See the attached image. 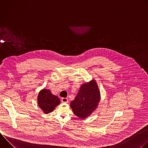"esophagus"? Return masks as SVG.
Masks as SVG:
<instances>
[{
  "label": "esophagus",
  "instance_id": "1",
  "mask_svg": "<svg viewBox=\"0 0 148 148\" xmlns=\"http://www.w3.org/2000/svg\"><path fill=\"white\" fill-rule=\"evenodd\" d=\"M61 101L62 102H64V103H67L69 102V99L67 98H62L61 99Z\"/></svg>",
  "mask_w": 148,
  "mask_h": 148
}]
</instances>
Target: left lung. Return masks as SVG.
<instances>
[{
	"instance_id": "1",
	"label": "left lung",
	"mask_w": 148,
	"mask_h": 148,
	"mask_svg": "<svg viewBox=\"0 0 148 148\" xmlns=\"http://www.w3.org/2000/svg\"><path fill=\"white\" fill-rule=\"evenodd\" d=\"M101 99L95 80L82 84L75 99L70 103L74 114L81 119L86 118L95 111Z\"/></svg>"
}]
</instances>
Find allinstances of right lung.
I'll use <instances>...</instances> for the list:
<instances>
[{
    "label": "right lung",
    "mask_w": 148,
    "mask_h": 148,
    "mask_svg": "<svg viewBox=\"0 0 148 148\" xmlns=\"http://www.w3.org/2000/svg\"><path fill=\"white\" fill-rule=\"evenodd\" d=\"M37 102L41 110L47 114L51 112L60 103V99L57 96L53 95L50 90L44 88L39 92Z\"/></svg>",
    "instance_id": "1"
}]
</instances>
